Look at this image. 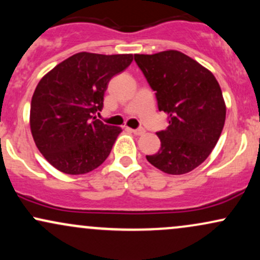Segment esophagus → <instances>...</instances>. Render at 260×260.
I'll return each mask as SVG.
<instances>
[{
    "instance_id": "obj_1",
    "label": "esophagus",
    "mask_w": 260,
    "mask_h": 260,
    "mask_svg": "<svg viewBox=\"0 0 260 260\" xmlns=\"http://www.w3.org/2000/svg\"><path fill=\"white\" fill-rule=\"evenodd\" d=\"M131 132L136 134V136H142V134L145 133L144 128H137V129H131Z\"/></svg>"
}]
</instances>
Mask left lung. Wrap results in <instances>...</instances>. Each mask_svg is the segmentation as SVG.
I'll return each mask as SVG.
<instances>
[{"mask_svg": "<svg viewBox=\"0 0 260 260\" xmlns=\"http://www.w3.org/2000/svg\"><path fill=\"white\" fill-rule=\"evenodd\" d=\"M155 91L169 126L157 132L161 148L147 160L169 175H183L205 161L215 148L226 118L222 91L214 74L176 50L134 55Z\"/></svg>", "mask_w": 260, "mask_h": 260, "instance_id": "8db88e82", "label": "left lung"}]
</instances>
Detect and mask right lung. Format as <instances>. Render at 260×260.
Segmentation results:
<instances>
[{"label": "right lung", "mask_w": 260, "mask_h": 260, "mask_svg": "<svg viewBox=\"0 0 260 260\" xmlns=\"http://www.w3.org/2000/svg\"><path fill=\"white\" fill-rule=\"evenodd\" d=\"M132 53L78 52L40 79L31 98L30 131L44 157L67 175L88 174L107 159L122 132L94 116L107 84L132 63Z\"/></svg>", "instance_id": "1"}]
</instances>
